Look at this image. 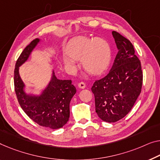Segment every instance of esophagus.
<instances>
[{"instance_id": "1", "label": "esophagus", "mask_w": 160, "mask_h": 160, "mask_svg": "<svg viewBox=\"0 0 160 160\" xmlns=\"http://www.w3.org/2000/svg\"><path fill=\"white\" fill-rule=\"evenodd\" d=\"M78 87L81 88V89H83V88H85V86H86V85H85V82H79V83H78Z\"/></svg>"}]
</instances>
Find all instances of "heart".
Here are the masks:
<instances>
[{
    "instance_id": "obj_1",
    "label": "heart",
    "mask_w": 160,
    "mask_h": 160,
    "mask_svg": "<svg viewBox=\"0 0 160 160\" xmlns=\"http://www.w3.org/2000/svg\"><path fill=\"white\" fill-rule=\"evenodd\" d=\"M65 52L70 57L63 58L65 67L74 69L75 68L74 60L82 59L83 68L92 75L103 73L111 62L110 45L106 40L100 38H75L68 43Z\"/></svg>"
}]
</instances>
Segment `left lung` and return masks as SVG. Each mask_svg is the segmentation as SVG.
<instances>
[{
  "label": "left lung",
  "mask_w": 160,
  "mask_h": 160,
  "mask_svg": "<svg viewBox=\"0 0 160 160\" xmlns=\"http://www.w3.org/2000/svg\"><path fill=\"white\" fill-rule=\"evenodd\" d=\"M118 53L108 75L95 80L91 88L95 112L106 122H116L128 113L141 93V62L129 40L112 32Z\"/></svg>",
  "instance_id": "left-lung-1"
}]
</instances>
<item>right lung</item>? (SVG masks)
Masks as SVG:
<instances>
[{"mask_svg": "<svg viewBox=\"0 0 160 160\" xmlns=\"http://www.w3.org/2000/svg\"><path fill=\"white\" fill-rule=\"evenodd\" d=\"M39 39L30 43L17 59L14 70V88L18 101L26 114L38 124L52 129L62 128L70 118V103L76 93L70 80H59L52 72L50 82L40 95L27 94L19 75V67L29 57Z\"/></svg>", "mask_w": 160, "mask_h": 160, "instance_id": "1", "label": "right lung"}]
</instances>
